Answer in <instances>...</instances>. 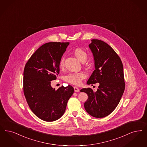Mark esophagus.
Returning <instances> with one entry per match:
<instances>
[{
  "label": "esophagus",
  "mask_w": 147,
  "mask_h": 147,
  "mask_svg": "<svg viewBox=\"0 0 147 147\" xmlns=\"http://www.w3.org/2000/svg\"><path fill=\"white\" fill-rule=\"evenodd\" d=\"M74 91H75V92H79V89L78 88H77L76 86H74Z\"/></svg>",
  "instance_id": "34e87169"
}]
</instances>
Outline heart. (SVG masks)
I'll return each instance as SVG.
<instances>
[{
	"label": "heart",
	"instance_id": "b5f03b06",
	"mask_svg": "<svg viewBox=\"0 0 147 147\" xmlns=\"http://www.w3.org/2000/svg\"><path fill=\"white\" fill-rule=\"evenodd\" d=\"M74 53L78 59L82 62H85L88 59L87 53L81 48H76L74 50ZM65 57L63 56L59 63L60 68H63L65 66ZM85 78V74L82 72L70 73L65 76V82L75 85H79L82 84V80Z\"/></svg>",
	"mask_w": 147,
	"mask_h": 147
}]
</instances>
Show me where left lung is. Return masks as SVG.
I'll return each instance as SVG.
<instances>
[{"label": "left lung", "mask_w": 147, "mask_h": 147, "mask_svg": "<svg viewBox=\"0 0 147 147\" xmlns=\"http://www.w3.org/2000/svg\"><path fill=\"white\" fill-rule=\"evenodd\" d=\"M91 41L89 47L94 55L95 70L87 84L93 85L98 82L100 85L96 92L90 88L80 91L88 95L84 103L86 111L94 117L102 118L114 111L123 94L125 88L123 65L108 44L98 39Z\"/></svg>", "instance_id": "left-lung-1"}]
</instances>
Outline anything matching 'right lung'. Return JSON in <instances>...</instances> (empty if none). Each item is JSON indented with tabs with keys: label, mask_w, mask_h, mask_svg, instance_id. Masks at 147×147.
<instances>
[{
	"label": "right lung",
	"mask_w": 147,
	"mask_h": 147,
	"mask_svg": "<svg viewBox=\"0 0 147 147\" xmlns=\"http://www.w3.org/2000/svg\"><path fill=\"white\" fill-rule=\"evenodd\" d=\"M69 42H49L41 45L25 65L24 92L30 109L45 121H53L64 114L74 90L71 85L57 90L51 86L59 73V61Z\"/></svg>",
	"instance_id": "obj_1"
}]
</instances>
